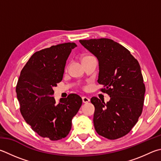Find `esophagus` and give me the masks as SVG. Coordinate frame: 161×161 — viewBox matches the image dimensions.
<instances>
[{"mask_svg": "<svg viewBox=\"0 0 161 161\" xmlns=\"http://www.w3.org/2000/svg\"><path fill=\"white\" fill-rule=\"evenodd\" d=\"M82 101H83V103H89V102L90 101V99L89 98H87L86 96H83V97H82Z\"/></svg>", "mask_w": 161, "mask_h": 161, "instance_id": "obj_1", "label": "esophagus"}]
</instances>
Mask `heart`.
<instances>
[{
  "mask_svg": "<svg viewBox=\"0 0 161 161\" xmlns=\"http://www.w3.org/2000/svg\"><path fill=\"white\" fill-rule=\"evenodd\" d=\"M93 58V56H92V55H84V56H83L82 58H81V61H82V63H83L84 61L90 59V58Z\"/></svg>",
  "mask_w": 161,
  "mask_h": 161,
  "instance_id": "obj_1",
  "label": "heart"
}]
</instances>
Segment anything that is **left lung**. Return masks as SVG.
Instances as JSON below:
<instances>
[{"instance_id": "obj_1", "label": "left lung", "mask_w": 161, "mask_h": 161, "mask_svg": "<svg viewBox=\"0 0 161 161\" xmlns=\"http://www.w3.org/2000/svg\"><path fill=\"white\" fill-rule=\"evenodd\" d=\"M80 42L98 58V83L103 86L101 92L110 97L106 103L97 97L91 98L95 107V130L105 138H120L130 132L142 113L146 88L139 63L130 51L112 39Z\"/></svg>"}]
</instances>
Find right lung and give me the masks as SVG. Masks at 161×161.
<instances>
[{
    "label": "right lung",
    "mask_w": 161,
    "mask_h": 161,
    "mask_svg": "<svg viewBox=\"0 0 161 161\" xmlns=\"http://www.w3.org/2000/svg\"><path fill=\"white\" fill-rule=\"evenodd\" d=\"M75 43H65L42 49L31 55L22 68L16 86L20 112L31 129L43 138H65L72 119L82 104L76 93L55 103L53 89L63 80L64 70Z\"/></svg>",
    "instance_id": "add662e5"
}]
</instances>
